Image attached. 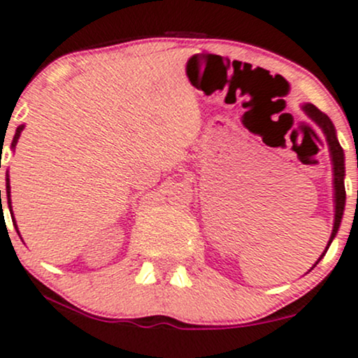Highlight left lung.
<instances>
[{"label": "left lung", "mask_w": 358, "mask_h": 358, "mask_svg": "<svg viewBox=\"0 0 358 358\" xmlns=\"http://www.w3.org/2000/svg\"><path fill=\"white\" fill-rule=\"evenodd\" d=\"M303 111L313 120V122L316 123V125L321 128V130H323L324 136H327L328 147H330V155H331V164H333V186H335V223H333L330 242H328V247H330V243L333 242V238H335L336 231H338V228H340L341 216H343V210H345V182H343L345 154H343V148L340 147L338 138H336V131H335V127H333L331 120L311 103L303 104ZM328 247H327V250H328ZM327 250H324V254H327ZM324 254L320 257L318 262L323 259Z\"/></svg>", "instance_id": "8db88e82"}]
</instances>
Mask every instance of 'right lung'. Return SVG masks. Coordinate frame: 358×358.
<instances>
[{"instance_id": "right-lung-1", "label": "right lung", "mask_w": 358, "mask_h": 358, "mask_svg": "<svg viewBox=\"0 0 358 358\" xmlns=\"http://www.w3.org/2000/svg\"><path fill=\"white\" fill-rule=\"evenodd\" d=\"M23 128H25V125H20L18 128H17V134H15V136H13V142H11V147H17V142H18V138H20V134H22L23 131ZM6 198H8V208H10V211H11V199H10V179H8V174H6ZM0 199H1V191H0ZM13 224H15V228H17V233H18V227H17V223H15V218H13Z\"/></svg>"}]
</instances>
